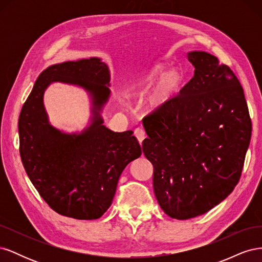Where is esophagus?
Segmentation results:
<instances>
[{
    "instance_id": "esophagus-1",
    "label": "esophagus",
    "mask_w": 262,
    "mask_h": 262,
    "mask_svg": "<svg viewBox=\"0 0 262 262\" xmlns=\"http://www.w3.org/2000/svg\"><path fill=\"white\" fill-rule=\"evenodd\" d=\"M134 136L137 137V139H138V141L140 142V144L142 143V142L144 141V139L146 138V134H145V131L143 130V129H141V128H138V129H136L134 130Z\"/></svg>"
}]
</instances>
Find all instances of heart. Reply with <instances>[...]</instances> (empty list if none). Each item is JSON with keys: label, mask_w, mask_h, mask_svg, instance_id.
Segmentation results:
<instances>
[{"label": "heart", "mask_w": 262, "mask_h": 262, "mask_svg": "<svg viewBox=\"0 0 262 262\" xmlns=\"http://www.w3.org/2000/svg\"><path fill=\"white\" fill-rule=\"evenodd\" d=\"M165 70V66L158 64L149 69L146 72L134 76L125 86V93L129 96H142L156 81L153 90L146 97L145 105L148 112L158 113L165 109L173 100L184 85V76L177 69Z\"/></svg>", "instance_id": "obj_1"}]
</instances>
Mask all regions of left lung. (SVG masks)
<instances>
[{
    "label": "left lung",
    "mask_w": 262,
    "mask_h": 262,
    "mask_svg": "<svg viewBox=\"0 0 262 262\" xmlns=\"http://www.w3.org/2000/svg\"><path fill=\"white\" fill-rule=\"evenodd\" d=\"M194 75L158 113L143 119L142 149L153 164V188L168 216H199L238 182L251 137L244 90L214 55L191 51Z\"/></svg>",
    "instance_id": "obj_1"
}]
</instances>
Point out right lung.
I'll return each instance as SVG.
<instances>
[{
	"label": "right lung",
	"instance_id": "obj_1",
	"mask_svg": "<svg viewBox=\"0 0 262 262\" xmlns=\"http://www.w3.org/2000/svg\"><path fill=\"white\" fill-rule=\"evenodd\" d=\"M75 84L89 93L92 118L81 133L67 134L49 122L43 94L50 83ZM110 72L100 58L68 61L38 76L18 119L19 153L27 175L49 207L61 215L96 220L116 193L125 166L142 149L133 131L114 132L100 113L110 97Z\"/></svg>",
	"mask_w": 262,
	"mask_h": 262
}]
</instances>
